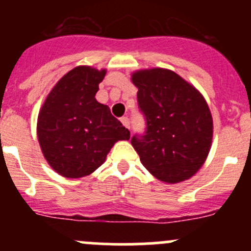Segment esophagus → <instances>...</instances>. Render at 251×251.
<instances>
[{
  "instance_id": "obj_1",
  "label": "esophagus",
  "mask_w": 251,
  "mask_h": 251,
  "mask_svg": "<svg viewBox=\"0 0 251 251\" xmlns=\"http://www.w3.org/2000/svg\"><path fill=\"white\" fill-rule=\"evenodd\" d=\"M120 120H121V123H123V125L125 126L126 128H128V130H130V120H128L127 116H123Z\"/></svg>"
}]
</instances>
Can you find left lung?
I'll use <instances>...</instances> for the list:
<instances>
[{"label": "left lung", "mask_w": 251, "mask_h": 251, "mask_svg": "<svg viewBox=\"0 0 251 251\" xmlns=\"http://www.w3.org/2000/svg\"><path fill=\"white\" fill-rule=\"evenodd\" d=\"M138 107L146 118L144 135L131 144L154 177L178 183L203 166L212 141V116L201 93L175 72L153 68L131 76Z\"/></svg>", "instance_id": "left-lung-1"}]
</instances>
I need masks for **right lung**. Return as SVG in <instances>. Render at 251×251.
I'll return each instance as SVG.
<instances>
[{"label":"right lung","mask_w":251,"mask_h":251,"mask_svg":"<svg viewBox=\"0 0 251 251\" xmlns=\"http://www.w3.org/2000/svg\"><path fill=\"white\" fill-rule=\"evenodd\" d=\"M107 70L80 65L64 75L48 93L37 118V138L50 168L67 178L97 170L118 141L130 131L96 100Z\"/></svg>","instance_id":"1"}]
</instances>
